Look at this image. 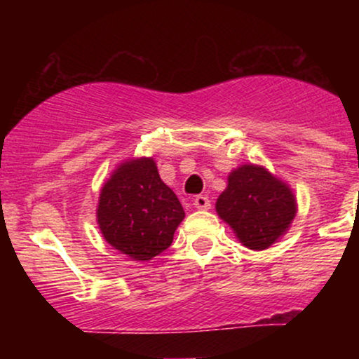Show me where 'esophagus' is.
<instances>
[{"mask_svg":"<svg viewBox=\"0 0 359 359\" xmlns=\"http://www.w3.org/2000/svg\"><path fill=\"white\" fill-rule=\"evenodd\" d=\"M194 208L201 209V211H208V209H211V201L205 196H197L194 199Z\"/></svg>","mask_w":359,"mask_h":359,"instance_id":"obj_1","label":"esophagus"}]
</instances>
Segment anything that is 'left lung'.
Wrapping results in <instances>:
<instances>
[{
    "label": "left lung",
    "instance_id": "8db88e82",
    "mask_svg": "<svg viewBox=\"0 0 359 359\" xmlns=\"http://www.w3.org/2000/svg\"><path fill=\"white\" fill-rule=\"evenodd\" d=\"M216 211L250 250H266L278 241L297 212L292 189L262 165H241L229 174Z\"/></svg>",
    "mask_w": 359,
    "mask_h": 359
}]
</instances>
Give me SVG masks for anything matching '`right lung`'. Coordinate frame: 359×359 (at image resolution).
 <instances>
[{"label": "right lung", "instance_id": "1", "mask_svg": "<svg viewBox=\"0 0 359 359\" xmlns=\"http://www.w3.org/2000/svg\"><path fill=\"white\" fill-rule=\"evenodd\" d=\"M184 216L182 204L162 182L154 158L123 162L101 189L97 224L102 236L137 262L165 251Z\"/></svg>", "mask_w": 359, "mask_h": 359}]
</instances>
